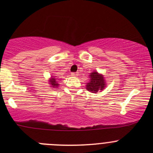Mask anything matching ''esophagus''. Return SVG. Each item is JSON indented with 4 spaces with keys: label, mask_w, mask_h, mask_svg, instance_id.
Here are the masks:
<instances>
[{
    "label": "esophagus",
    "mask_w": 153,
    "mask_h": 153,
    "mask_svg": "<svg viewBox=\"0 0 153 153\" xmlns=\"http://www.w3.org/2000/svg\"><path fill=\"white\" fill-rule=\"evenodd\" d=\"M71 75L72 76H74V77H77L78 75V73H71Z\"/></svg>",
    "instance_id": "esophagus-1"
}]
</instances>
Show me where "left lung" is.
Returning <instances> with one entry per match:
<instances>
[{
  "label": "left lung",
  "instance_id": "left-lung-1",
  "mask_svg": "<svg viewBox=\"0 0 153 153\" xmlns=\"http://www.w3.org/2000/svg\"><path fill=\"white\" fill-rule=\"evenodd\" d=\"M90 81L87 82L86 89L91 93H97L100 90H103L106 87L104 78L102 75L94 71L90 75Z\"/></svg>",
  "mask_w": 153,
  "mask_h": 153
}]
</instances>
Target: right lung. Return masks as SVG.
I'll return each instance as SVG.
<instances>
[{
  "label": "right lung",
  "instance_id": "1",
  "mask_svg": "<svg viewBox=\"0 0 153 153\" xmlns=\"http://www.w3.org/2000/svg\"><path fill=\"white\" fill-rule=\"evenodd\" d=\"M50 84H51V85H52L51 87L53 88H56L59 85V84L57 83V81H56V79H54L53 77L50 80Z\"/></svg>",
  "mask_w": 153,
  "mask_h": 153
}]
</instances>
